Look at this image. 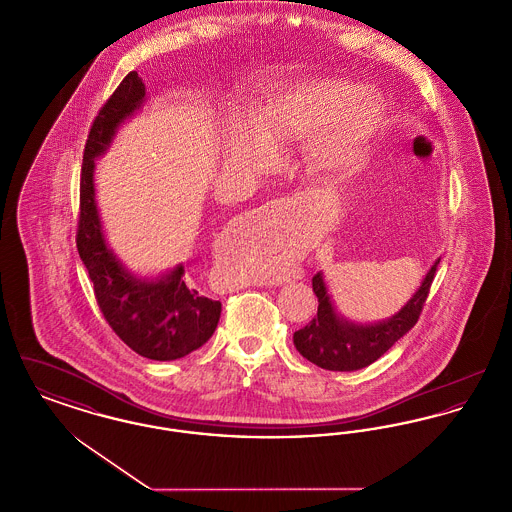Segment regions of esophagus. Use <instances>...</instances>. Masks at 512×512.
<instances>
[{
	"instance_id": "1",
	"label": "esophagus",
	"mask_w": 512,
	"mask_h": 512,
	"mask_svg": "<svg viewBox=\"0 0 512 512\" xmlns=\"http://www.w3.org/2000/svg\"><path fill=\"white\" fill-rule=\"evenodd\" d=\"M293 278H299V274H295V272H293ZM280 282H282V280H280Z\"/></svg>"
}]
</instances>
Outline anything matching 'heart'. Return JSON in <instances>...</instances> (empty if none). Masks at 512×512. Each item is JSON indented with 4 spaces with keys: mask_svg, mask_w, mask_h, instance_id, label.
<instances>
[{
    "mask_svg": "<svg viewBox=\"0 0 512 512\" xmlns=\"http://www.w3.org/2000/svg\"><path fill=\"white\" fill-rule=\"evenodd\" d=\"M386 119L382 99L355 84L313 80L265 99L253 119L232 117L224 132V159L245 171H261L272 147L309 138L307 161L326 180H341L363 169ZM274 272L263 267L255 278Z\"/></svg>",
    "mask_w": 512,
    "mask_h": 512,
    "instance_id": "heart-1",
    "label": "heart"
}]
</instances>
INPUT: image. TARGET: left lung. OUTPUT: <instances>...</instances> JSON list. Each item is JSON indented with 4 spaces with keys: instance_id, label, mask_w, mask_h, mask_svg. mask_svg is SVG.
<instances>
[{
    "instance_id": "1",
    "label": "left lung",
    "mask_w": 512,
    "mask_h": 512,
    "mask_svg": "<svg viewBox=\"0 0 512 512\" xmlns=\"http://www.w3.org/2000/svg\"><path fill=\"white\" fill-rule=\"evenodd\" d=\"M438 265L439 259L399 313L374 324H361L338 315L326 290L322 272H317L313 276V292L318 297L317 315L305 328L293 334L295 349L307 361L326 370L349 372L372 365L416 324Z\"/></svg>"
}]
</instances>
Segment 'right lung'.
Returning a JSON list of instances; mask_svg holds the SVG:
<instances>
[{
	"label": "right lung",
	"instance_id": "1",
	"mask_svg": "<svg viewBox=\"0 0 512 512\" xmlns=\"http://www.w3.org/2000/svg\"><path fill=\"white\" fill-rule=\"evenodd\" d=\"M144 101L146 86L132 71L99 109L90 128L80 172L76 247L94 284L99 309L113 332L146 359L174 361L190 355L213 336L219 324L220 301L192 288L182 265L159 278H140L122 267L105 242L94 186L96 159L111 146L117 128Z\"/></svg>",
	"mask_w": 512,
	"mask_h": 512
}]
</instances>
